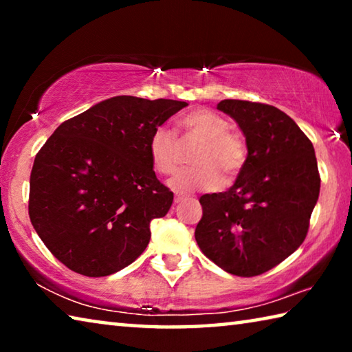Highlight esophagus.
<instances>
[{"label": "esophagus", "instance_id": "34e87169", "mask_svg": "<svg viewBox=\"0 0 352 352\" xmlns=\"http://www.w3.org/2000/svg\"><path fill=\"white\" fill-rule=\"evenodd\" d=\"M186 197H188L186 194H180V192H177V194H175V204H180V201H182V200H184Z\"/></svg>", "mask_w": 352, "mask_h": 352}]
</instances>
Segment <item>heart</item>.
Wrapping results in <instances>:
<instances>
[{"label": "heart", "instance_id": "1", "mask_svg": "<svg viewBox=\"0 0 352 352\" xmlns=\"http://www.w3.org/2000/svg\"><path fill=\"white\" fill-rule=\"evenodd\" d=\"M180 126L189 135L201 140L192 162L197 164L178 172L170 178L169 186L177 190L211 189L222 184V174L234 177L245 163V142L239 135L231 132L228 122L211 110H195L184 116ZM148 157L155 170L170 174L178 164V144L175 135L168 127L160 126L148 138Z\"/></svg>", "mask_w": 352, "mask_h": 352}]
</instances>
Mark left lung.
I'll use <instances>...</instances> for the list:
<instances>
[{"label":"left lung","instance_id":"1","mask_svg":"<svg viewBox=\"0 0 352 352\" xmlns=\"http://www.w3.org/2000/svg\"><path fill=\"white\" fill-rule=\"evenodd\" d=\"M247 142V160L233 186L200 197L195 241L208 259L236 276L273 269L306 239L320 195L311 140L276 107L225 99Z\"/></svg>","mask_w":352,"mask_h":352}]
</instances>
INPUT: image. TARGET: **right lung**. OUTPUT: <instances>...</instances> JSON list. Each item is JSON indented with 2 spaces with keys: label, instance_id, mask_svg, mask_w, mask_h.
<instances>
[{
  "label": "right lung",
  "instance_id": "1",
  "mask_svg": "<svg viewBox=\"0 0 352 352\" xmlns=\"http://www.w3.org/2000/svg\"><path fill=\"white\" fill-rule=\"evenodd\" d=\"M188 104L115 96L56 129L34 160L29 217L47 250L83 276L132 264L174 192L158 182L148 138Z\"/></svg>",
  "mask_w": 352,
  "mask_h": 352
}]
</instances>
